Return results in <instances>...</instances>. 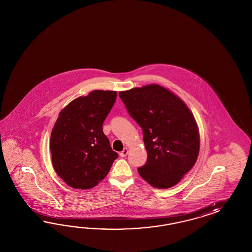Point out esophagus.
<instances>
[{
    "label": "esophagus",
    "instance_id": "obj_1",
    "mask_svg": "<svg viewBox=\"0 0 252 252\" xmlns=\"http://www.w3.org/2000/svg\"><path fill=\"white\" fill-rule=\"evenodd\" d=\"M127 153H128V150H127L126 148H125L122 152L120 153V156H121V157H126V156L127 155Z\"/></svg>",
    "mask_w": 252,
    "mask_h": 252
}]
</instances>
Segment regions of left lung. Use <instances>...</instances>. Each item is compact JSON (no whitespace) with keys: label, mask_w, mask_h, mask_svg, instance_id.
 <instances>
[{"label":"left lung","mask_w":252,"mask_h":252,"mask_svg":"<svg viewBox=\"0 0 252 252\" xmlns=\"http://www.w3.org/2000/svg\"><path fill=\"white\" fill-rule=\"evenodd\" d=\"M130 116L142 128L148 157L138 174L154 188L178 183L198 158V126L189 109L159 85L119 92Z\"/></svg>","instance_id":"8db88e82"}]
</instances>
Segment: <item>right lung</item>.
Returning <instances> with one entry per match:
<instances>
[{"label": "right lung", "mask_w": 252, "mask_h": 252, "mask_svg": "<svg viewBox=\"0 0 252 252\" xmlns=\"http://www.w3.org/2000/svg\"><path fill=\"white\" fill-rule=\"evenodd\" d=\"M115 99V92L93 91L59 114L51 135L52 161L57 175L74 189L98 185L118 158L102 131Z\"/></svg>", "instance_id": "right-lung-1"}]
</instances>
